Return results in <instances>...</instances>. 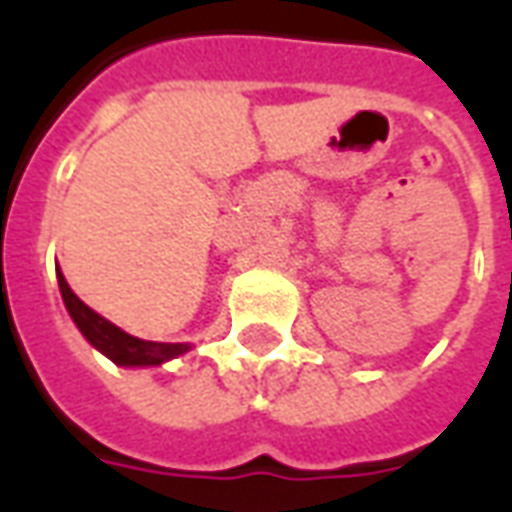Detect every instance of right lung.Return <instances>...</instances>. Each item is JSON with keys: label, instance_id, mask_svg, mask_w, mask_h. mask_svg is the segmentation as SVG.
I'll use <instances>...</instances> for the list:
<instances>
[{"label": "right lung", "instance_id": "add662e5", "mask_svg": "<svg viewBox=\"0 0 512 512\" xmlns=\"http://www.w3.org/2000/svg\"><path fill=\"white\" fill-rule=\"evenodd\" d=\"M57 282H60V293L65 307L71 312L73 323L79 326V332L90 340V343L104 351L112 362L117 365H161L172 356L183 354L189 345L183 343H153V340H139V337H131L123 329H117L115 323L104 321L98 312H93L87 304H84L62 277V271L57 268Z\"/></svg>", "mask_w": 512, "mask_h": 512}]
</instances>
